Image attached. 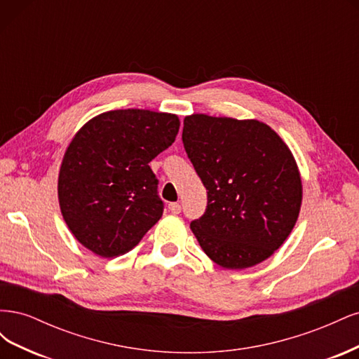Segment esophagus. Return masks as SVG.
I'll return each mask as SVG.
<instances>
[{"label": "esophagus", "mask_w": 359, "mask_h": 359, "mask_svg": "<svg viewBox=\"0 0 359 359\" xmlns=\"http://www.w3.org/2000/svg\"><path fill=\"white\" fill-rule=\"evenodd\" d=\"M169 211H170L172 214H180V212H181V205L177 203V202L169 203Z\"/></svg>", "instance_id": "obj_1"}]
</instances>
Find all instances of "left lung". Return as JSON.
I'll list each match as a JSON object with an SVG mask.
<instances>
[{
  "label": "left lung",
  "instance_id": "left-lung-1",
  "mask_svg": "<svg viewBox=\"0 0 359 359\" xmlns=\"http://www.w3.org/2000/svg\"><path fill=\"white\" fill-rule=\"evenodd\" d=\"M182 144L208 194L190 223L211 260L244 269L273 255L295 226L302 201L297 161L281 137L256 119L193 114Z\"/></svg>",
  "mask_w": 359,
  "mask_h": 359
}]
</instances>
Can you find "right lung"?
<instances>
[{
    "mask_svg": "<svg viewBox=\"0 0 359 359\" xmlns=\"http://www.w3.org/2000/svg\"><path fill=\"white\" fill-rule=\"evenodd\" d=\"M180 130L173 114L118 109L90 119L70 142L58 177L64 222L102 257L130 252L163 214L148 163Z\"/></svg>",
    "mask_w": 359,
    "mask_h": 359,
    "instance_id": "1",
    "label": "right lung"
}]
</instances>
